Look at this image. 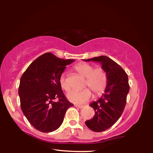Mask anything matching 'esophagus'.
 <instances>
[{
	"label": "esophagus",
	"mask_w": 153,
	"mask_h": 153,
	"mask_svg": "<svg viewBox=\"0 0 153 153\" xmlns=\"http://www.w3.org/2000/svg\"><path fill=\"white\" fill-rule=\"evenodd\" d=\"M75 107H77V108H83V107H84V106H83V105H75Z\"/></svg>",
	"instance_id": "34e87169"
}]
</instances>
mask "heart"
I'll return each instance as SVG.
<instances>
[{
	"label": "heart",
	"mask_w": 153,
	"mask_h": 153,
	"mask_svg": "<svg viewBox=\"0 0 153 153\" xmlns=\"http://www.w3.org/2000/svg\"><path fill=\"white\" fill-rule=\"evenodd\" d=\"M74 69L79 75L86 77L85 87L92 90L95 97L101 95L107 86L108 77L106 71L101 67L94 68L92 65L86 63H79L75 66ZM59 84L62 89L68 91L70 86L67 82L65 75L62 74L59 78ZM92 93L88 88L82 91L71 90L67 94L69 101L74 104H83L91 98Z\"/></svg>",
	"instance_id": "b5f03b06"
}]
</instances>
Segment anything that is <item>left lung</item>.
<instances>
[{
	"label": "left lung",
	"mask_w": 153,
	"mask_h": 153,
	"mask_svg": "<svg viewBox=\"0 0 153 153\" xmlns=\"http://www.w3.org/2000/svg\"><path fill=\"white\" fill-rule=\"evenodd\" d=\"M84 61L99 62L107 75L108 82L105 93L90 105L95 111L94 116L85 122L90 129L100 132L113 126L123 113L129 90L128 77L122 67L107 56Z\"/></svg>",
	"instance_id": "obj_1"
}]
</instances>
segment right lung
Here are the masks:
<instances>
[{
  "instance_id": "1",
  "label": "right lung",
  "mask_w": 153,
  "mask_h": 153,
  "mask_svg": "<svg viewBox=\"0 0 153 153\" xmlns=\"http://www.w3.org/2000/svg\"><path fill=\"white\" fill-rule=\"evenodd\" d=\"M74 61L46 53L33 61L21 77V108L37 130L51 132L57 129L63 123L67 108L74 106L67 100L59 84L66 65ZM55 99L58 101L54 102Z\"/></svg>"
}]
</instances>
